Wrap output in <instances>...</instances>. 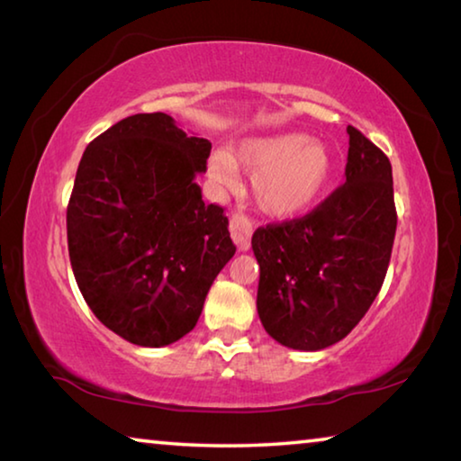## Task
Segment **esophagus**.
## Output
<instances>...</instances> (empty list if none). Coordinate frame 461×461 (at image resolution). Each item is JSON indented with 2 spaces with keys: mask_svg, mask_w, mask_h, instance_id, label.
<instances>
[{
  "mask_svg": "<svg viewBox=\"0 0 461 461\" xmlns=\"http://www.w3.org/2000/svg\"><path fill=\"white\" fill-rule=\"evenodd\" d=\"M230 231H231V240L236 241V246L246 252L249 249V240H252V221L248 220L246 215L241 213H233L230 220Z\"/></svg>",
  "mask_w": 461,
  "mask_h": 461,
  "instance_id": "esophagus-1",
  "label": "esophagus"
}]
</instances>
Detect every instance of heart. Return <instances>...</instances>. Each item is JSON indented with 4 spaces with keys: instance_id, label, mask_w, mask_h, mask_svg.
I'll use <instances>...</instances> for the list:
<instances>
[{
    "instance_id": "obj_1",
    "label": "heart",
    "mask_w": 461,
    "mask_h": 461,
    "mask_svg": "<svg viewBox=\"0 0 461 461\" xmlns=\"http://www.w3.org/2000/svg\"><path fill=\"white\" fill-rule=\"evenodd\" d=\"M238 168L252 173V197L264 213L288 220L309 212L330 189L335 156L330 146L303 131L248 138L233 152L209 158V178L220 186L236 185Z\"/></svg>"
}]
</instances>
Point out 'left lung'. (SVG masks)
<instances>
[{
    "label": "left lung",
    "instance_id": "obj_1",
    "mask_svg": "<svg viewBox=\"0 0 461 461\" xmlns=\"http://www.w3.org/2000/svg\"><path fill=\"white\" fill-rule=\"evenodd\" d=\"M346 183L301 220L258 228L264 330L280 346L319 352L354 330L384 283L394 244L393 167L348 126Z\"/></svg>",
    "mask_w": 461,
    "mask_h": 461
}]
</instances>
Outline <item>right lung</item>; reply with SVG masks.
Wrapping results in <instances>:
<instances>
[{"instance_id": "1", "label": "right lung", "mask_w": 461, "mask_h": 461, "mask_svg": "<svg viewBox=\"0 0 461 461\" xmlns=\"http://www.w3.org/2000/svg\"><path fill=\"white\" fill-rule=\"evenodd\" d=\"M212 142L167 113H136L85 148L67 207L77 285L101 323L162 348L199 321L215 276L236 254L228 217L205 205L197 175Z\"/></svg>"}]
</instances>
